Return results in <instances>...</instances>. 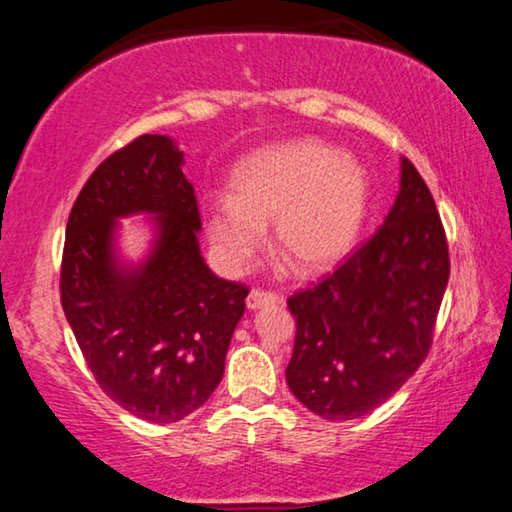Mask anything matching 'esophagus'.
I'll return each instance as SVG.
<instances>
[{
  "label": "esophagus",
  "mask_w": 512,
  "mask_h": 512,
  "mask_svg": "<svg viewBox=\"0 0 512 512\" xmlns=\"http://www.w3.org/2000/svg\"><path fill=\"white\" fill-rule=\"evenodd\" d=\"M275 302H282V298L275 296V293H266V291L253 289V291L248 293V298H246V307L250 311H257V309H262L264 305H275Z\"/></svg>",
  "instance_id": "esophagus-1"
}]
</instances>
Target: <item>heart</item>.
I'll use <instances>...</instances> for the list:
<instances>
[{"label": "heart", "instance_id": "obj_1", "mask_svg": "<svg viewBox=\"0 0 512 512\" xmlns=\"http://www.w3.org/2000/svg\"><path fill=\"white\" fill-rule=\"evenodd\" d=\"M370 180L363 164L332 144L298 140L257 151L230 183V201L207 210V239L228 275H241L273 223V248L300 273L334 266L359 241Z\"/></svg>", "mask_w": 512, "mask_h": 512}]
</instances>
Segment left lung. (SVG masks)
I'll return each instance as SVG.
<instances>
[{
    "label": "left lung",
    "instance_id": "left-lung-1",
    "mask_svg": "<svg viewBox=\"0 0 512 512\" xmlns=\"http://www.w3.org/2000/svg\"><path fill=\"white\" fill-rule=\"evenodd\" d=\"M449 280L445 230L418 169L400 160V192L381 228L314 289L289 298L296 343L287 384L325 420H354L420 368Z\"/></svg>",
    "mask_w": 512,
    "mask_h": 512
}]
</instances>
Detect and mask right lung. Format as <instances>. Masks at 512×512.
Wrapping results in <instances>:
<instances>
[{"mask_svg": "<svg viewBox=\"0 0 512 512\" xmlns=\"http://www.w3.org/2000/svg\"><path fill=\"white\" fill-rule=\"evenodd\" d=\"M183 167L169 135H142L101 162L69 214L60 271L65 318L101 391L153 424L210 400L248 296L205 264ZM133 215L150 230L137 260L120 248V221Z\"/></svg>", "mask_w": 512, "mask_h": 512, "instance_id": "right-lung-1", "label": "right lung"}]
</instances>
